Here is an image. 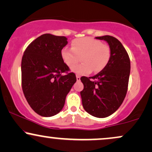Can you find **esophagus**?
<instances>
[{
    "label": "esophagus",
    "instance_id": "esophagus-1",
    "mask_svg": "<svg viewBox=\"0 0 152 152\" xmlns=\"http://www.w3.org/2000/svg\"><path fill=\"white\" fill-rule=\"evenodd\" d=\"M76 80H77V81H79L81 80V76H78V75H76Z\"/></svg>",
    "mask_w": 152,
    "mask_h": 152
}]
</instances>
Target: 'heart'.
Segmentation results:
<instances>
[{
    "label": "heart",
    "mask_w": 152,
    "mask_h": 152,
    "mask_svg": "<svg viewBox=\"0 0 152 152\" xmlns=\"http://www.w3.org/2000/svg\"><path fill=\"white\" fill-rule=\"evenodd\" d=\"M81 56V64L71 68V71L78 75L102 71L109 63L111 51L109 46L102 41L91 37L76 38L72 41L71 48L66 46L61 50V57L64 64L71 67Z\"/></svg>",
    "instance_id": "heart-1"
}]
</instances>
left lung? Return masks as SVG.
Listing matches in <instances>:
<instances>
[{
  "label": "left lung",
  "mask_w": 152,
  "mask_h": 152,
  "mask_svg": "<svg viewBox=\"0 0 152 152\" xmlns=\"http://www.w3.org/2000/svg\"><path fill=\"white\" fill-rule=\"evenodd\" d=\"M96 38L108 43L111 57L106 67L98 74L81 78L83 89L80 94L86 112L95 117L105 118L114 114L126 96L130 60L124 47L116 38L103 36ZM90 78L94 80H90Z\"/></svg>",
  "instance_id": "obj_1"
}]
</instances>
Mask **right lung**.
<instances>
[{
	"label": "right lung",
	"instance_id": "1",
	"mask_svg": "<svg viewBox=\"0 0 152 152\" xmlns=\"http://www.w3.org/2000/svg\"><path fill=\"white\" fill-rule=\"evenodd\" d=\"M67 38L45 34L34 40L24 52L21 61L22 88L36 113L44 117L58 114L66 95L76 83V75L61 57Z\"/></svg>",
	"mask_w": 152,
	"mask_h": 152
}]
</instances>
